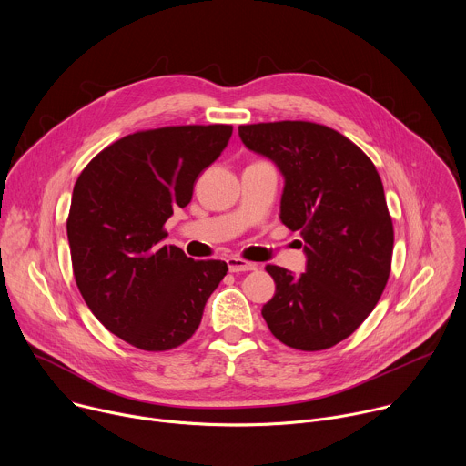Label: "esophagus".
I'll use <instances>...</instances> for the list:
<instances>
[{"mask_svg": "<svg viewBox=\"0 0 466 466\" xmlns=\"http://www.w3.org/2000/svg\"><path fill=\"white\" fill-rule=\"evenodd\" d=\"M227 265H228L230 273H247V271H256V268H258L256 263L241 259V258H234V256L227 259Z\"/></svg>", "mask_w": 466, "mask_h": 466, "instance_id": "esophagus-1", "label": "esophagus"}]
</instances>
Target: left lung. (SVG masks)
<instances>
[{
  "label": "left lung",
  "instance_id": "left-lung-1",
  "mask_svg": "<svg viewBox=\"0 0 466 466\" xmlns=\"http://www.w3.org/2000/svg\"><path fill=\"white\" fill-rule=\"evenodd\" d=\"M247 149L284 175L280 219L304 238L306 273L268 265L275 297L261 308L284 345H338L369 317L390 273L392 219L370 158L341 132L311 121L239 125Z\"/></svg>",
  "mask_w": 466,
  "mask_h": 466
}]
</instances>
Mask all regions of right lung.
Masks as SVG:
<instances>
[{
    "label": "right lung",
    "mask_w": 466,
    "mask_h": 466,
    "mask_svg": "<svg viewBox=\"0 0 466 466\" xmlns=\"http://www.w3.org/2000/svg\"><path fill=\"white\" fill-rule=\"evenodd\" d=\"M230 137L232 125L140 130L96 155L74 186L66 228L77 288L101 324L140 350L186 343L228 271L162 239Z\"/></svg>",
    "instance_id": "1"
}]
</instances>
